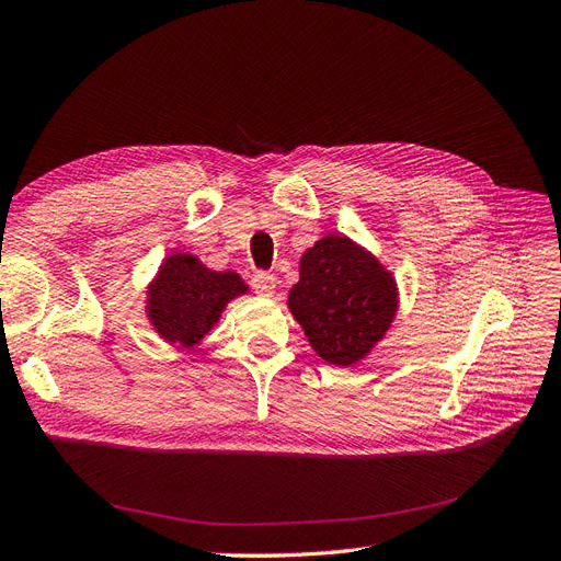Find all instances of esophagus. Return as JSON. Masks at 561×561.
Returning <instances> with one entry per match:
<instances>
[{
    "label": "esophagus",
    "mask_w": 561,
    "mask_h": 561,
    "mask_svg": "<svg viewBox=\"0 0 561 561\" xmlns=\"http://www.w3.org/2000/svg\"><path fill=\"white\" fill-rule=\"evenodd\" d=\"M250 285H252L254 293L268 297V295H274V290H276V276L268 274V271H257V274H252Z\"/></svg>",
    "instance_id": "obj_1"
}]
</instances>
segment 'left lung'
Listing matches in <instances>:
<instances>
[{
	"label": "left lung",
	"mask_w": 561,
	"mask_h": 561,
	"mask_svg": "<svg viewBox=\"0 0 561 561\" xmlns=\"http://www.w3.org/2000/svg\"><path fill=\"white\" fill-rule=\"evenodd\" d=\"M287 307L322 360L351 367L381 342L398 311V287L375 254L328 233L301 254Z\"/></svg>",
	"instance_id": "8db88e82"
}]
</instances>
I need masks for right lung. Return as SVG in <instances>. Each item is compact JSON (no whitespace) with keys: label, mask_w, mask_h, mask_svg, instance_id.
Listing matches in <instances>:
<instances>
[{"label":"right lung","mask_w":561,"mask_h":561,"mask_svg":"<svg viewBox=\"0 0 561 561\" xmlns=\"http://www.w3.org/2000/svg\"><path fill=\"white\" fill-rule=\"evenodd\" d=\"M248 293L233 271H213L198 257L175 252L159 266L147 290V316L161 339L180 348H194L222 316L227 304Z\"/></svg>","instance_id":"right-lung-1"}]
</instances>
